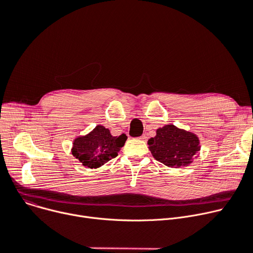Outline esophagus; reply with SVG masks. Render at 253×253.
<instances>
[{"mask_svg":"<svg viewBox=\"0 0 253 253\" xmlns=\"http://www.w3.org/2000/svg\"><path fill=\"white\" fill-rule=\"evenodd\" d=\"M140 140H143V141H146L147 140V136L146 135H143L140 137Z\"/></svg>","mask_w":253,"mask_h":253,"instance_id":"34e87169","label":"esophagus"}]
</instances>
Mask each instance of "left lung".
I'll return each mask as SVG.
<instances>
[{"label":"left lung","mask_w":253,"mask_h":253,"mask_svg":"<svg viewBox=\"0 0 253 253\" xmlns=\"http://www.w3.org/2000/svg\"><path fill=\"white\" fill-rule=\"evenodd\" d=\"M153 157L169 168L187 167L200 150L199 140L190 131L168 125L148 140Z\"/></svg>","instance_id":"1"}]
</instances>
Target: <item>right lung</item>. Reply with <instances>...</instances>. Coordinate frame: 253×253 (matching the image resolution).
<instances>
[{"label":"right lung","instance_id":"1","mask_svg":"<svg viewBox=\"0 0 253 253\" xmlns=\"http://www.w3.org/2000/svg\"><path fill=\"white\" fill-rule=\"evenodd\" d=\"M126 139L125 133L120 137H113L108 128L98 126L86 136L74 140L72 155L79 159L83 166L97 169L115 158Z\"/></svg>","mask_w":253,"mask_h":253}]
</instances>
